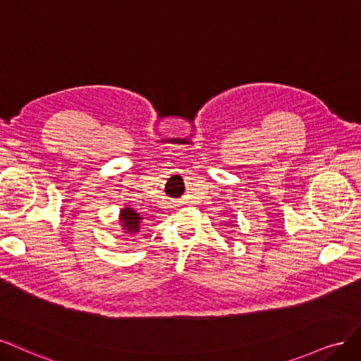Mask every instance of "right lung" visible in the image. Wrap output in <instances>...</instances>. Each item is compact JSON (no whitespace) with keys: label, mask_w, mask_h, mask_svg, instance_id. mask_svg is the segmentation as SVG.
Here are the masks:
<instances>
[{"label":"right lung","mask_w":361,"mask_h":361,"mask_svg":"<svg viewBox=\"0 0 361 361\" xmlns=\"http://www.w3.org/2000/svg\"><path fill=\"white\" fill-rule=\"evenodd\" d=\"M121 224H123V228L129 232V234H135V232H137L139 229H141V220L142 217L139 216L135 210H132L130 207L124 208V210H121Z\"/></svg>","instance_id":"obj_1"}]
</instances>
